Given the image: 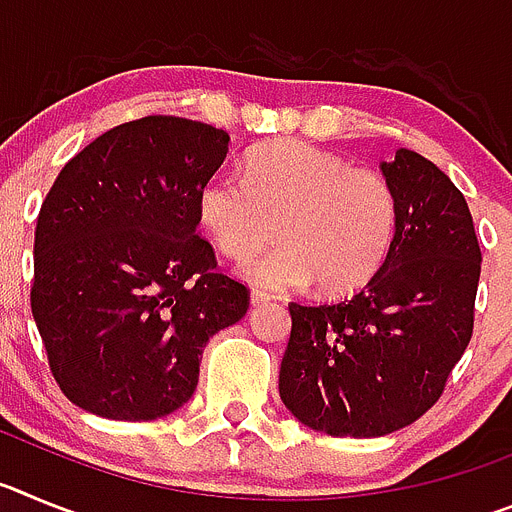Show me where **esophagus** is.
Instances as JSON below:
<instances>
[{
  "mask_svg": "<svg viewBox=\"0 0 512 512\" xmlns=\"http://www.w3.org/2000/svg\"><path fill=\"white\" fill-rule=\"evenodd\" d=\"M271 295H266V292H261V289H253L251 292V305H264V302H269Z\"/></svg>",
  "mask_w": 512,
  "mask_h": 512,
  "instance_id": "esophagus-1",
  "label": "esophagus"
}]
</instances>
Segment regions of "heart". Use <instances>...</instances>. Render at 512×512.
<instances>
[{
  "label": "heart",
  "instance_id": "1",
  "mask_svg": "<svg viewBox=\"0 0 512 512\" xmlns=\"http://www.w3.org/2000/svg\"><path fill=\"white\" fill-rule=\"evenodd\" d=\"M197 215L233 259L282 235L279 246L241 264L251 284L300 289L318 282L325 295L364 287L387 261L397 233L390 182L305 140H277L253 151L246 182L230 174L207 179Z\"/></svg>",
  "mask_w": 512,
  "mask_h": 512
}]
</instances>
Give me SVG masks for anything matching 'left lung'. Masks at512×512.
<instances>
[{"mask_svg":"<svg viewBox=\"0 0 512 512\" xmlns=\"http://www.w3.org/2000/svg\"><path fill=\"white\" fill-rule=\"evenodd\" d=\"M379 166L397 197L382 269L346 300L289 302L279 397L307 428L338 438L415 423L441 397L474 328L482 253L464 194L408 148Z\"/></svg>","mask_w":512,"mask_h":512,"instance_id":"left-lung-1","label":"left lung"}]
</instances>
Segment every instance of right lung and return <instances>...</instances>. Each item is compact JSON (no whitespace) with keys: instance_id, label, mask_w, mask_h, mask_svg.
Returning a JSON list of instances; mask_svg holds the SVG:
<instances>
[{"instance_id":"1","label":"right lung","mask_w":512,"mask_h":512,"mask_svg":"<svg viewBox=\"0 0 512 512\" xmlns=\"http://www.w3.org/2000/svg\"><path fill=\"white\" fill-rule=\"evenodd\" d=\"M230 135L171 115L125 122L63 166L35 225L33 318L58 387L112 420H156L194 395L205 343L248 289L217 271L197 194Z\"/></svg>"}]
</instances>
